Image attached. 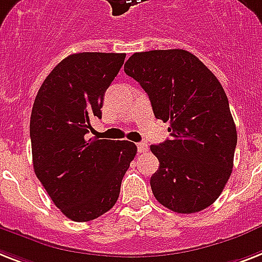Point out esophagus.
I'll return each instance as SVG.
<instances>
[{
    "label": "esophagus",
    "mask_w": 262,
    "mask_h": 262,
    "mask_svg": "<svg viewBox=\"0 0 262 262\" xmlns=\"http://www.w3.org/2000/svg\"><path fill=\"white\" fill-rule=\"evenodd\" d=\"M137 150H138V153L148 152V145H146L145 142H138V144H137Z\"/></svg>",
    "instance_id": "34e87169"
}]
</instances>
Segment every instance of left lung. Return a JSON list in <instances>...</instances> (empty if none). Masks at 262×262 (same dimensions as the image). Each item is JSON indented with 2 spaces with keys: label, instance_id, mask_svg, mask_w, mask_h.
Instances as JSON below:
<instances>
[{
  "label": "left lung",
  "instance_id": "1",
  "mask_svg": "<svg viewBox=\"0 0 262 262\" xmlns=\"http://www.w3.org/2000/svg\"><path fill=\"white\" fill-rule=\"evenodd\" d=\"M150 99L169 140L150 150L160 167L150 178L159 203L192 214L220 198L233 171L237 129L216 76L188 51L136 52L124 67Z\"/></svg>",
  "mask_w": 262,
  "mask_h": 262
}]
</instances>
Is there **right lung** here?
<instances>
[{
    "instance_id": "1",
    "label": "right lung",
    "mask_w": 262,
    "mask_h": 262,
    "mask_svg": "<svg viewBox=\"0 0 262 262\" xmlns=\"http://www.w3.org/2000/svg\"><path fill=\"white\" fill-rule=\"evenodd\" d=\"M125 54L80 52L59 63L36 95L31 114L33 169L67 218L93 221L116 205L137 146L89 138Z\"/></svg>"
}]
</instances>
